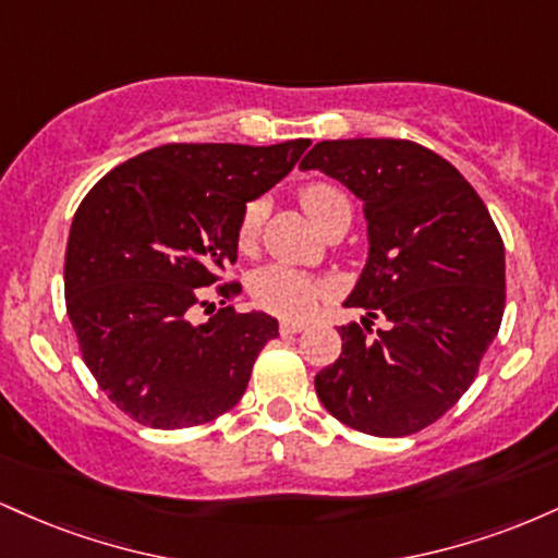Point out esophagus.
Instances as JSON below:
<instances>
[{
  "label": "esophagus",
  "mask_w": 558,
  "mask_h": 558,
  "mask_svg": "<svg viewBox=\"0 0 558 558\" xmlns=\"http://www.w3.org/2000/svg\"><path fill=\"white\" fill-rule=\"evenodd\" d=\"M301 330H306V325L304 323H296V319H283V323H280V332H301Z\"/></svg>",
  "instance_id": "esophagus-1"
}]
</instances>
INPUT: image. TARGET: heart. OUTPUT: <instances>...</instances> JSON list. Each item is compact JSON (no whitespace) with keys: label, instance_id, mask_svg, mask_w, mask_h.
<instances>
[{"label":"heart","instance_id":"obj_1","mask_svg":"<svg viewBox=\"0 0 558 558\" xmlns=\"http://www.w3.org/2000/svg\"><path fill=\"white\" fill-rule=\"evenodd\" d=\"M301 207H304V213L310 215V220L315 222V228L319 230L338 213V209L349 207V198H345L336 185L315 183L310 185V189L301 191ZM262 220H265V204L248 202L246 207H243L239 222L241 252H252V248L257 246ZM252 293L259 306H265V310H270L280 317L293 319L312 315L319 296H323L315 278H310L306 272L293 270V267L286 265H267L254 272Z\"/></svg>","mask_w":558,"mask_h":558}]
</instances>
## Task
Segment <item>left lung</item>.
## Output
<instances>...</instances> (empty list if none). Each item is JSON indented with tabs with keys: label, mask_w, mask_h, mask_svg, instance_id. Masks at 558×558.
I'll return each instance as SVG.
<instances>
[{
	"label": "left lung",
	"mask_w": 558,
	"mask_h": 558,
	"mask_svg": "<svg viewBox=\"0 0 558 558\" xmlns=\"http://www.w3.org/2000/svg\"><path fill=\"white\" fill-rule=\"evenodd\" d=\"M299 168L360 198L369 243L343 301L364 310L362 325L338 328L341 356L317 373V399L360 433H417L462 399L501 328V235L462 172L414 141H319Z\"/></svg>",
	"instance_id": "8db88e82"
}]
</instances>
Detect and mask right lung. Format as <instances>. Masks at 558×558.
<instances>
[{
	"mask_svg": "<svg viewBox=\"0 0 558 558\" xmlns=\"http://www.w3.org/2000/svg\"><path fill=\"white\" fill-rule=\"evenodd\" d=\"M310 144H165L118 165L81 202L65 252L68 317L83 362L128 417L178 430L241 401L278 319L226 301L215 312L204 288L239 259L243 207ZM239 291L220 288L226 299ZM198 305L204 324L193 323Z\"/></svg>",
	"mask_w": 558,
	"mask_h": 558,
	"instance_id": "1",
	"label": "right lung"
}]
</instances>
